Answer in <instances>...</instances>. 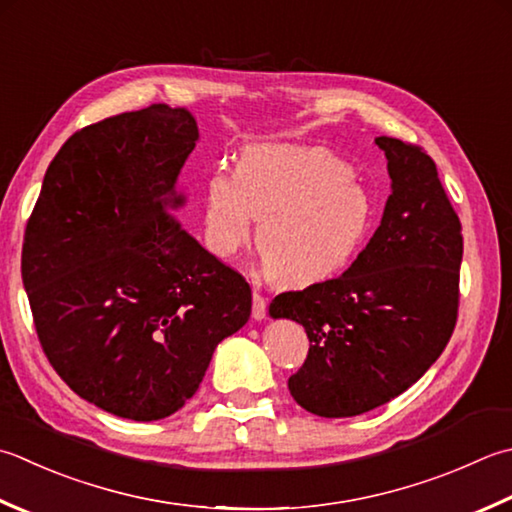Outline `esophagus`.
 <instances>
[{"label": "esophagus", "mask_w": 512, "mask_h": 512, "mask_svg": "<svg viewBox=\"0 0 512 512\" xmlns=\"http://www.w3.org/2000/svg\"><path fill=\"white\" fill-rule=\"evenodd\" d=\"M253 319H257V322L266 319V299L259 293L253 295Z\"/></svg>", "instance_id": "1"}]
</instances>
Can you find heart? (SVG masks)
I'll return each mask as SVG.
<instances>
[{
	"label": "heart",
	"instance_id": "obj_1",
	"mask_svg": "<svg viewBox=\"0 0 512 512\" xmlns=\"http://www.w3.org/2000/svg\"><path fill=\"white\" fill-rule=\"evenodd\" d=\"M268 277L310 288L355 262L377 224L370 190L344 159L319 146L253 144L235 173L215 168L204 184L202 239L210 255L233 257L250 239Z\"/></svg>",
	"mask_w": 512,
	"mask_h": 512
}]
</instances>
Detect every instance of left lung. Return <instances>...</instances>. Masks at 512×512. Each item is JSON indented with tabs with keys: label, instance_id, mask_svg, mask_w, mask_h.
<instances>
[{
	"label": "left lung",
	"instance_id": "left-lung-1",
	"mask_svg": "<svg viewBox=\"0 0 512 512\" xmlns=\"http://www.w3.org/2000/svg\"><path fill=\"white\" fill-rule=\"evenodd\" d=\"M388 159L382 224L342 277L277 295L273 319L308 335L288 379L295 402L319 417H355L413 386L442 355L457 322L462 224L422 148L377 137Z\"/></svg>",
	"mask_w": 512,
	"mask_h": 512
}]
</instances>
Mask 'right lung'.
<instances>
[{
    "instance_id": "right-lung-1",
    "label": "right lung",
    "mask_w": 512,
    "mask_h": 512,
    "mask_svg": "<svg viewBox=\"0 0 512 512\" xmlns=\"http://www.w3.org/2000/svg\"><path fill=\"white\" fill-rule=\"evenodd\" d=\"M190 110L153 104L68 137L28 219L22 279L48 362L110 415L155 422L250 317V286L179 226Z\"/></svg>"
}]
</instances>
